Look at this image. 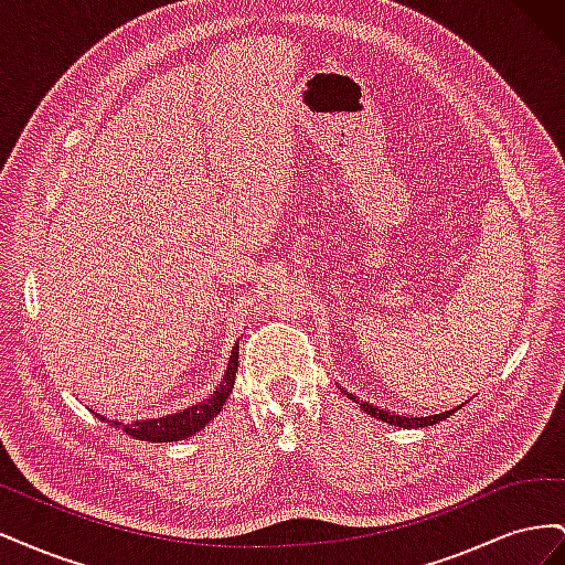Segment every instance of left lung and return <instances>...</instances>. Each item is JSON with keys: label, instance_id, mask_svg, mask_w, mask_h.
I'll return each instance as SVG.
<instances>
[{"label": "left lung", "instance_id": "obj_1", "mask_svg": "<svg viewBox=\"0 0 565 565\" xmlns=\"http://www.w3.org/2000/svg\"><path fill=\"white\" fill-rule=\"evenodd\" d=\"M380 419L391 424V426H401V429H409V426H419V424H431V417L429 419H415V417H401V415H391V413H380Z\"/></svg>", "mask_w": 565, "mask_h": 565}]
</instances>
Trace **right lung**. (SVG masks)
I'll use <instances>...</instances> for the list:
<instances>
[{"label": "right lung", "instance_id": "obj_1", "mask_svg": "<svg viewBox=\"0 0 565 565\" xmlns=\"http://www.w3.org/2000/svg\"><path fill=\"white\" fill-rule=\"evenodd\" d=\"M235 370H237V365H235ZM226 384L221 386V391H216V396L212 398V403L210 405H202V409L200 413L195 415L193 413V417H160V419H148V422H136L134 426H129V424H125V422H113V419H108L110 422V426H115V429H122L125 434H129V436H134V438H139V440H158V443H174V440H188L191 436H195V434H200L204 426H207L218 413H221V407H224V403H226V398H228V393L233 391V384H235V372L228 367V372H226V380H224ZM98 419H106L104 415H96Z\"/></svg>", "mask_w": 565, "mask_h": 565}]
</instances>
